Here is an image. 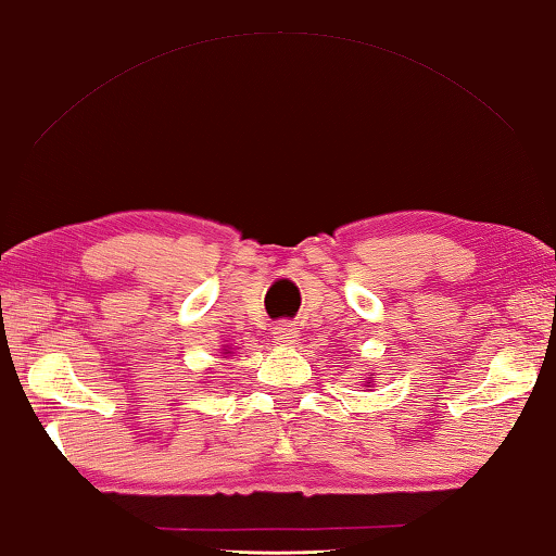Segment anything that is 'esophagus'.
I'll use <instances>...</instances> for the list:
<instances>
[{"mask_svg":"<svg viewBox=\"0 0 556 556\" xmlns=\"http://www.w3.org/2000/svg\"><path fill=\"white\" fill-rule=\"evenodd\" d=\"M273 338H276L278 344H288V348H293V344H298L300 330L293 323H278L273 327Z\"/></svg>","mask_w":556,"mask_h":556,"instance_id":"1","label":"esophagus"}]
</instances>
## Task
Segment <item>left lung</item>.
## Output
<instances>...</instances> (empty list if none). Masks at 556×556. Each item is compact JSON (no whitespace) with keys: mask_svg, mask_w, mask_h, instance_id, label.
<instances>
[{"mask_svg":"<svg viewBox=\"0 0 556 556\" xmlns=\"http://www.w3.org/2000/svg\"><path fill=\"white\" fill-rule=\"evenodd\" d=\"M364 387H371V377H369V379H367V384H364Z\"/></svg>","mask_w":556,"mask_h":556,"instance_id":"left-lung-1","label":"left lung"}]
</instances>
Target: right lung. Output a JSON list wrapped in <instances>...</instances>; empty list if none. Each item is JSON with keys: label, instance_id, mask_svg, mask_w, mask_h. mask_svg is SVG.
I'll list each match as a JSON object with an SVG mask.
<instances>
[{"label": "right lung", "instance_id": "add662e5", "mask_svg": "<svg viewBox=\"0 0 556 556\" xmlns=\"http://www.w3.org/2000/svg\"><path fill=\"white\" fill-rule=\"evenodd\" d=\"M224 354H229V352H224Z\"/></svg>", "mask_w": 556, "mask_h": 556}]
</instances>
